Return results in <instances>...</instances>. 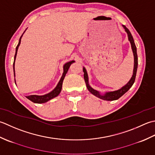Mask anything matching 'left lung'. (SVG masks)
<instances>
[{
    "instance_id": "1",
    "label": "left lung",
    "mask_w": 155,
    "mask_h": 155,
    "mask_svg": "<svg viewBox=\"0 0 155 155\" xmlns=\"http://www.w3.org/2000/svg\"><path fill=\"white\" fill-rule=\"evenodd\" d=\"M123 28H124L125 31L128 35V41L130 43L131 45V48L132 50V53H133L134 55V69H133V74H132V77L130 80L128 81V82L124 86H122L120 89L118 90L112 91H107L105 94H102L99 91L94 90V88L90 86L89 84V78H88V75L87 73V71L86 68L84 67L83 68V71H84V78L85 80V82H86V87L87 90H89L91 94H92L93 95L95 96L99 97V98L104 100H107V101H113V100H116L118 98H120L122 96L124 95V94L128 91V90L132 87V85L134 83L135 78H136V75H137V68H138V56H137V47L135 45V43L134 41V39L132 36V34L130 33V31H129L127 28L124 25H122Z\"/></svg>"
}]
</instances>
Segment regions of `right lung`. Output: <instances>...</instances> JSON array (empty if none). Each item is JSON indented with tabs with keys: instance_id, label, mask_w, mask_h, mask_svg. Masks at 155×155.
<instances>
[{
	"instance_id": "1",
	"label": "right lung",
	"mask_w": 155,
	"mask_h": 155,
	"mask_svg": "<svg viewBox=\"0 0 155 155\" xmlns=\"http://www.w3.org/2000/svg\"><path fill=\"white\" fill-rule=\"evenodd\" d=\"M26 31V30H25ZM25 31H24V33L25 32ZM24 33L22 35L21 37H20L19 39V41H18V45L16 47V51H15V58H14V62H13V71H14V76L15 77V59H16V57H17V51L18 49V47H19L20 44H21V38L23 37ZM74 62H75L74 60H72V61H68L67 63L64 65V72H63L62 76L60 79L59 81L58 82V85H57L56 87L53 89L51 91H50L49 93L46 94L45 95H42V96H38V95H30V96H26V97L27 99H29V100H31V102H33L34 103H37V104H43V103H45L47 102H48L49 100H51L54 97L58 96L59 94H60L61 91V88H62V84H63V81H64L65 76L67 72L68 71V69L70 67V65L73 64ZM15 82L16 84V81H15Z\"/></svg>"
}]
</instances>
